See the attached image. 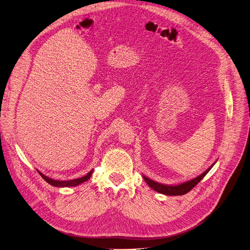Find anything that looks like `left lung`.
Instances as JSON below:
<instances>
[{
    "label": "left lung",
    "instance_id": "8db88e82",
    "mask_svg": "<svg viewBox=\"0 0 250 250\" xmlns=\"http://www.w3.org/2000/svg\"><path fill=\"white\" fill-rule=\"evenodd\" d=\"M212 167V166H211ZM211 167H209L205 172H203L202 174H200L199 176L191 179V181L186 182L184 184L181 185H177V186H168V185H162V184H159L157 182L152 181V179L147 178L146 176L144 175V178L146 183L151 187L153 189H155L156 192H159L161 194L164 195H168V196H179V195H185L187 193H188L191 189L198 185V183L201 181V179L207 174V172L210 170Z\"/></svg>",
    "mask_w": 250,
    "mask_h": 250
}]
</instances>
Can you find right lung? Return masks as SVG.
Instances as JSON below:
<instances>
[{
	"mask_svg": "<svg viewBox=\"0 0 250 250\" xmlns=\"http://www.w3.org/2000/svg\"><path fill=\"white\" fill-rule=\"evenodd\" d=\"M38 172L40 173V175H41L49 185H51V186H53V187L63 188V187H76V186H78V185H80V184H82V183L88 181V179L91 177V174H92L93 170H91L90 172H88V173H87L85 176H83V177L72 179V181H54V179H52V178H50V177H48V176L42 174L40 171H38Z\"/></svg>",
	"mask_w": 250,
	"mask_h": 250,
	"instance_id": "obj_1",
	"label": "right lung"
}]
</instances>
